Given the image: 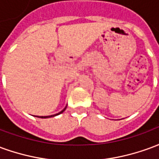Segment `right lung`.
Segmentation results:
<instances>
[{
  "mask_svg": "<svg viewBox=\"0 0 159 159\" xmlns=\"http://www.w3.org/2000/svg\"><path fill=\"white\" fill-rule=\"evenodd\" d=\"M66 107H65V108H64V109H63V110L61 111H59V113L54 114V115H51V116H41V117H37V116H36V117H41V118H48V117H55V116H58V115H59V114H61V113H62V112H64V111H66Z\"/></svg>",
  "mask_w": 159,
  "mask_h": 159,
  "instance_id": "1",
  "label": "right lung"
}]
</instances>
